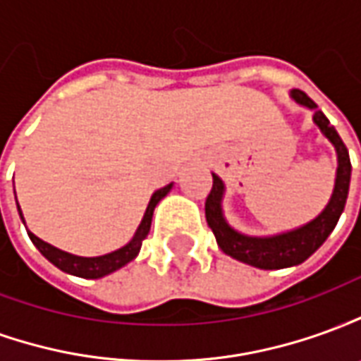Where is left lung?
Instances as JSON below:
<instances>
[{"mask_svg":"<svg viewBox=\"0 0 361 361\" xmlns=\"http://www.w3.org/2000/svg\"><path fill=\"white\" fill-rule=\"evenodd\" d=\"M290 98L298 106L313 111V123L319 127L323 137L336 150V176H334L333 195L325 209L313 220L286 232L274 235H247L238 232L224 216L222 199L226 193V185L216 173H212V189L204 203L207 224L211 226L220 250L235 261H242L245 265L257 267L263 271L295 267L303 263L305 259H310L331 235L348 199L352 164H350L348 149L342 142L341 135L336 133V129L331 126L325 114L319 110L317 104L303 90L294 89L290 92Z\"/></svg>","mask_w":361,"mask_h":361,"instance_id":"obj_1","label":"left lung"}]
</instances>
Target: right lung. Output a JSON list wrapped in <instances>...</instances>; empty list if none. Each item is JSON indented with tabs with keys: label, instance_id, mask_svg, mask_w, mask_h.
<instances>
[{
	"label": "right lung",
	"instance_id": "add662e5",
	"mask_svg": "<svg viewBox=\"0 0 361 361\" xmlns=\"http://www.w3.org/2000/svg\"><path fill=\"white\" fill-rule=\"evenodd\" d=\"M173 183H168L164 188L157 189L152 197H150L149 204H147V211L142 214V220L139 228L135 230L133 238L119 250L111 251V253H106V255H98V257H81V255H73V253H67V251H61L58 247H54L50 243H46L44 240H40L38 235H35L32 232H28V238L30 242L35 243L36 250L42 253L44 257L50 261L51 265H56L59 271L67 272V274H73V276H81V279H102L106 274H111L116 272L121 267H126L127 263H131L139 251H141L142 240L149 235L150 232V222H152V214H154V209L157 204L164 199L170 191H172ZM15 201H17V195H15ZM17 211H19V216L25 224V216H23V211H20L19 203H17Z\"/></svg>",
	"mask_w": 361,
	"mask_h": 361
}]
</instances>
